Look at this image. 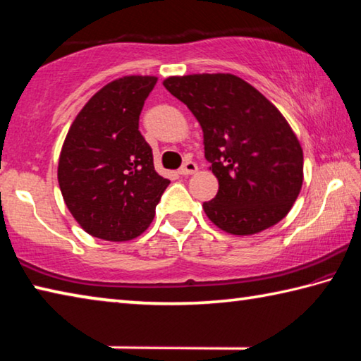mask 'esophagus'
Masks as SVG:
<instances>
[{"mask_svg": "<svg viewBox=\"0 0 361 361\" xmlns=\"http://www.w3.org/2000/svg\"><path fill=\"white\" fill-rule=\"evenodd\" d=\"M197 172V164L195 162H192V161H186L185 164H183V166L180 167V170H178V173L180 175H192V173H195Z\"/></svg>", "mask_w": 361, "mask_h": 361, "instance_id": "1", "label": "esophagus"}]
</instances>
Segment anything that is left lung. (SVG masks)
Returning a JSON list of instances; mask_svg holds the SVG:
<instances>
[{"mask_svg": "<svg viewBox=\"0 0 361 361\" xmlns=\"http://www.w3.org/2000/svg\"><path fill=\"white\" fill-rule=\"evenodd\" d=\"M164 87L202 127L205 159L219 185L204 202L210 221L250 235L283 219L302 186V149L279 109L234 75L172 76Z\"/></svg>", "mask_w": 361, "mask_h": 361, "instance_id": "8db88e82", "label": "left lung"}]
</instances>
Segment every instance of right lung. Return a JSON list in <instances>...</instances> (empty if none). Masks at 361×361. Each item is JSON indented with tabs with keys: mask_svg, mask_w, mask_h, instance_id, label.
<instances>
[{
	"mask_svg": "<svg viewBox=\"0 0 361 361\" xmlns=\"http://www.w3.org/2000/svg\"><path fill=\"white\" fill-rule=\"evenodd\" d=\"M154 76H126L99 90L79 111L59 159V185L71 215L103 240L135 239L151 224L169 186L138 130Z\"/></svg>",
	"mask_w": 361,
	"mask_h": 361,
	"instance_id": "1",
	"label": "right lung"
}]
</instances>
